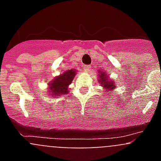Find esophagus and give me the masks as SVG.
Listing matches in <instances>:
<instances>
[{"label": "esophagus", "instance_id": "34e87169", "mask_svg": "<svg viewBox=\"0 0 161 161\" xmlns=\"http://www.w3.org/2000/svg\"><path fill=\"white\" fill-rule=\"evenodd\" d=\"M83 68H84V70H85V72H90V70H91L90 65H84Z\"/></svg>", "mask_w": 161, "mask_h": 161}]
</instances>
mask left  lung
<instances>
[{
  "mask_svg": "<svg viewBox=\"0 0 161 161\" xmlns=\"http://www.w3.org/2000/svg\"><path fill=\"white\" fill-rule=\"evenodd\" d=\"M98 82L100 83V86L103 87V89L105 90V93H109V91L114 90L116 84L114 81L111 80L109 78V75L106 72H103L102 70H98Z\"/></svg>",
  "mask_w": 161,
  "mask_h": 161,
  "instance_id": "8db88e82",
  "label": "left lung"
}]
</instances>
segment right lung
I'll use <instances>...</instances> for the list:
<instances>
[{
	"mask_svg": "<svg viewBox=\"0 0 161 161\" xmlns=\"http://www.w3.org/2000/svg\"><path fill=\"white\" fill-rule=\"evenodd\" d=\"M77 71L75 69H68L64 73L55 76L52 81L48 84V95L56 97L62 95L68 94L69 90L68 87L72 84L74 77L76 75Z\"/></svg>",
	"mask_w": 161,
	"mask_h": 161,
	"instance_id": "right-lung-1",
	"label": "right lung"
}]
</instances>
